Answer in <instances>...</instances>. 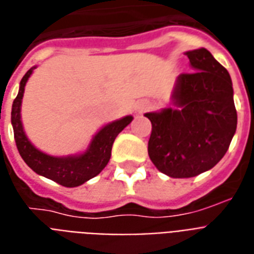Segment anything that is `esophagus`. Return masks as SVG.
Listing matches in <instances>:
<instances>
[{
    "mask_svg": "<svg viewBox=\"0 0 254 254\" xmlns=\"http://www.w3.org/2000/svg\"><path fill=\"white\" fill-rule=\"evenodd\" d=\"M149 107H150V104L147 103V101H142V103L139 104V108H138V111H139V112H143V111H146V109L149 108Z\"/></svg>",
    "mask_w": 254,
    "mask_h": 254,
    "instance_id": "esophagus-1",
    "label": "esophagus"
}]
</instances>
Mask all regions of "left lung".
<instances>
[{
	"label": "left lung",
	"mask_w": 254,
	"mask_h": 254,
	"mask_svg": "<svg viewBox=\"0 0 254 254\" xmlns=\"http://www.w3.org/2000/svg\"><path fill=\"white\" fill-rule=\"evenodd\" d=\"M192 70L177 77L176 108L149 112V157L173 179L200 175L219 162L237 129L230 74L208 50L187 51Z\"/></svg>",
	"instance_id": "1"
}]
</instances>
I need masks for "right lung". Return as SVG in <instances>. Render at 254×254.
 <instances>
[{
	"mask_svg": "<svg viewBox=\"0 0 254 254\" xmlns=\"http://www.w3.org/2000/svg\"><path fill=\"white\" fill-rule=\"evenodd\" d=\"M36 66L31 67L20 82L17 97L12 105V126L16 146L24 162L38 175L44 176L61 186L73 188L84 184L104 169L111 158V150L116 136L132 122V116L115 120L94 135L85 153L68 157H54L38 150L31 143L21 125V100L27 81Z\"/></svg>",
	"mask_w": 254,
	"mask_h": 254,
	"instance_id": "1",
	"label": "right lung"
}]
</instances>
